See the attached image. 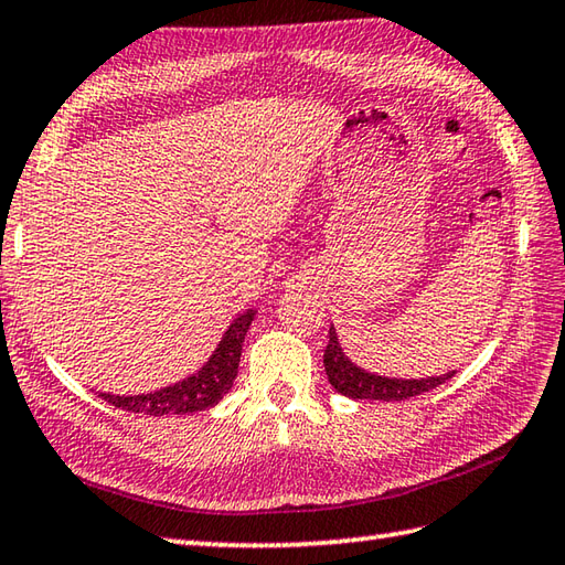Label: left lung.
Listing matches in <instances>:
<instances>
[{
	"instance_id": "1",
	"label": "left lung",
	"mask_w": 565,
	"mask_h": 565,
	"mask_svg": "<svg viewBox=\"0 0 565 565\" xmlns=\"http://www.w3.org/2000/svg\"><path fill=\"white\" fill-rule=\"evenodd\" d=\"M323 365H326L328 383H331L341 395L353 397V399H385V403H390V399H407V397L423 395L427 390L443 385L457 373L452 371L447 375L423 377V381H403V377H383V375L365 373L343 355V348L338 345V335L333 326L331 331H328Z\"/></svg>"
}]
</instances>
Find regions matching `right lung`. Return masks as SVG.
<instances>
[{
    "label": "right lung",
    "mask_w": 565,
    "mask_h": 565,
    "mask_svg": "<svg viewBox=\"0 0 565 565\" xmlns=\"http://www.w3.org/2000/svg\"><path fill=\"white\" fill-rule=\"evenodd\" d=\"M254 321V311H247L237 316L227 328V333L222 335L217 351L210 355V361L204 363L198 373L184 377V381L156 390L148 395H110L98 393L106 403L116 405L126 413H140V415H188V413H202L212 405H217L230 393V387L237 377L239 371V358H242V343L247 335L249 326Z\"/></svg>",
    "instance_id": "right-lung-1"
}]
</instances>
